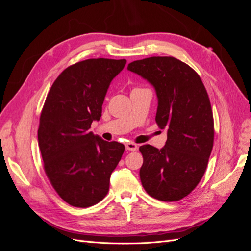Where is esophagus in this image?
Instances as JSON below:
<instances>
[{"mask_svg": "<svg viewBox=\"0 0 251 251\" xmlns=\"http://www.w3.org/2000/svg\"><path fill=\"white\" fill-rule=\"evenodd\" d=\"M137 144H135L133 142H127L126 143V151H135L136 150H137Z\"/></svg>", "mask_w": 251, "mask_h": 251, "instance_id": "34e87169", "label": "esophagus"}]
</instances>
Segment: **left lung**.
<instances>
[{"instance_id":"left-lung-1","label":"left lung","mask_w":251,"mask_h":251,"mask_svg":"<svg viewBox=\"0 0 251 251\" xmlns=\"http://www.w3.org/2000/svg\"><path fill=\"white\" fill-rule=\"evenodd\" d=\"M127 70L154 87L156 123L168 128V140L161 150L150 144L139 148L142 186L157 200L178 201L198 185L214 144V118L206 89L191 67L172 56L135 60Z\"/></svg>"}]
</instances>
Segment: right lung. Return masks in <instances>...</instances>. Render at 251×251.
Listing matches in <instances>:
<instances>
[{
    "mask_svg": "<svg viewBox=\"0 0 251 251\" xmlns=\"http://www.w3.org/2000/svg\"><path fill=\"white\" fill-rule=\"evenodd\" d=\"M126 59L92 58L68 67L53 82L37 131L44 168L60 198L75 207H90L107 196L110 177L125 151L90 132L101 117L111 81Z\"/></svg>",
    "mask_w": 251,
    "mask_h": 251,
    "instance_id": "1",
    "label": "right lung"
}]
</instances>
